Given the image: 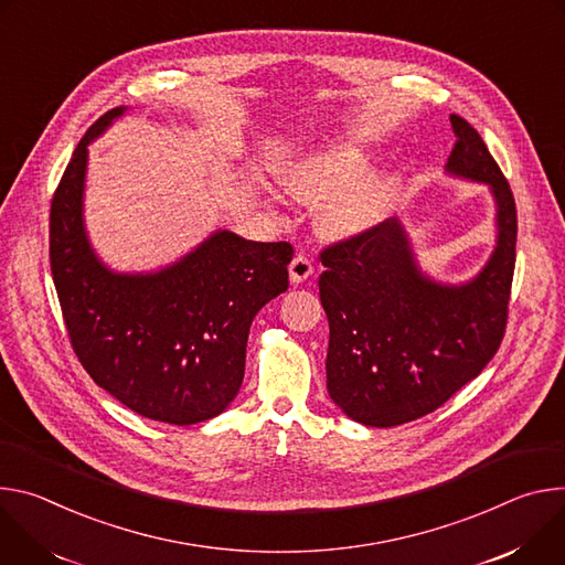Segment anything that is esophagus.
Here are the masks:
<instances>
[{"label":"esophagus","mask_w":565,"mask_h":565,"mask_svg":"<svg viewBox=\"0 0 565 565\" xmlns=\"http://www.w3.org/2000/svg\"><path fill=\"white\" fill-rule=\"evenodd\" d=\"M311 276H315V265H311L309 258L296 256V258L289 263V280H291L294 285H298V282L311 278Z\"/></svg>","instance_id":"obj_1"}]
</instances>
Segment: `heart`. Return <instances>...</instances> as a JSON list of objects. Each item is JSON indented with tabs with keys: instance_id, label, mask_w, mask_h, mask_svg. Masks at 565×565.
I'll return each instance as SVG.
<instances>
[{
	"instance_id": "heart-1",
	"label": "heart",
	"mask_w": 565,
	"mask_h": 565,
	"mask_svg": "<svg viewBox=\"0 0 565 565\" xmlns=\"http://www.w3.org/2000/svg\"><path fill=\"white\" fill-rule=\"evenodd\" d=\"M372 168L363 148L332 143L289 161L280 179L302 204L330 202L321 217L330 235L354 237L384 224L402 193L399 172Z\"/></svg>"
}]
</instances>
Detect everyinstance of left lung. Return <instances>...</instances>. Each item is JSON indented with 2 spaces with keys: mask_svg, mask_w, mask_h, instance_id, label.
Wrapping results in <instances>:
<instances>
[{
  "mask_svg": "<svg viewBox=\"0 0 565 565\" xmlns=\"http://www.w3.org/2000/svg\"><path fill=\"white\" fill-rule=\"evenodd\" d=\"M454 179L493 200L495 242L462 282L433 278L402 220L323 250L321 302L330 323L328 393L363 426H397L440 408L476 380L505 334L516 263V204L480 135L451 114Z\"/></svg>",
  "mask_w": 565,
  "mask_h": 565,
  "instance_id": "1",
  "label": "left lung"
}]
</instances>
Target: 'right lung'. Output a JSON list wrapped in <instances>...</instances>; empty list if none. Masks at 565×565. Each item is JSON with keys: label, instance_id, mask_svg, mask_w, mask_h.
Returning a JSON list of instances; mask_svg holds the SVG:
<instances>
[{"label": "right lung", "instance_id": "add662e5", "mask_svg": "<svg viewBox=\"0 0 565 565\" xmlns=\"http://www.w3.org/2000/svg\"><path fill=\"white\" fill-rule=\"evenodd\" d=\"M132 107L103 114L51 202V274L89 377L130 411L174 426L224 413L244 380L248 330L287 291L294 248L217 228L174 263L116 271L85 224L89 143Z\"/></svg>", "mask_w": 565, "mask_h": 565}]
</instances>
